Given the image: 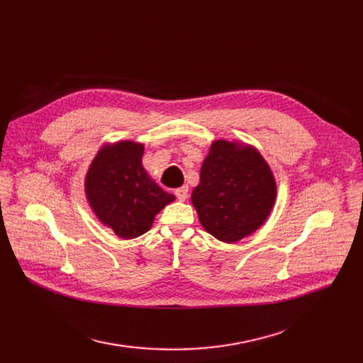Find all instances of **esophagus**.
Listing matches in <instances>:
<instances>
[{"instance_id":"esophagus-1","label":"esophagus","mask_w":363,"mask_h":363,"mask_svg":"<svg viewBox=\"0 0 363 363\" xmlns=\"http://www.w3.org/2000/svg\"><path fill=\"white\" fill-rule=\"evenodd\" d=\"M175 196L179 201H185L186 197H188V186L186 185H182L179 188L175 189Z\"/></svg>"}]
</instances>
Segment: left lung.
Segmentation results:
<instances>
[{
  "label": "left lung",
  "instance_id": "8db88e82",
  "mask_svg": "<svg viewBox=\"0 0 363 363\" xmlns=\"http://www.w3.org/2000/svg\"><path fill=\"white\" fill-rule=\"evenodd\" d=\"M277 182L253 145L216 140L208 148L191 203L204 230L223 242L256 233L271 215Z\"/></svg>",
  "mask_w": 363,
  "mask_h": 363
}]
</instances>
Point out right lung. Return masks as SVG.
<instances>
[{"label": "right lung", "instance_id": "add662e5", "mask_svg": "<svg viewBox=\"0 0 363 363\" xmlns=\"http://www.w3.org/2000/svg\"><path fill=\"white\" fill-rule=\"evenodd\" d=\"M144 144L118 141L100 148L88 167L85 194L97 219L119 238L145 234L155 216L175 200L143 166Z\"/></svg>", "mask_w": 363, "mask_h": 363}]
</instances>
